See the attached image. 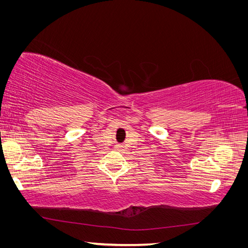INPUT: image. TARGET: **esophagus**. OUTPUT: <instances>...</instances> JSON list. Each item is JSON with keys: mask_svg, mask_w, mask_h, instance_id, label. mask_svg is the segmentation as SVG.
I'll return each instance as SVG.
<instances>
[{"mask_svg": "<svg viewBox=\"0 0 248 248\" xmlns=\"http://www.w3.org/2000/svg\"><path fill=\"white\" fill-rule=\"evenodd\" d=\"M124 148H125V146H124L123 144H117V145H115V147H114V149L117 150V151H123Z\"/></svg>", "mask_w": 248, "mask_h": 248, "instance_id": "34e87169", "label": "esophagus"}]
</instances>
